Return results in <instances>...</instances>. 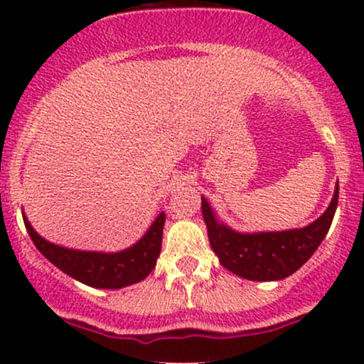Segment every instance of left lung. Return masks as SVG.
Instances as JSON below:
<instances>
[{
    "label": "left lung",
    "mask_w": 364,
    "mask_h": 364,
    "mask_svg": "<svg viewBox=\"0 0 364 364\" xmlns=\"http://www.w3.org/2000/svg\"><path fill=\"white\" fill-rule=\"evenodd\" d=\"M336 205L338 183L328 209L301 229L240 232L216 218L205 197H203V216L209 245L223 267L247 280L274 282L291 277L314 255L331 227Z\"/></svg>",
    "instance_id": "left-lung-1"
}]
</instances>
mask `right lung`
Listing matches in <instances>:
<instances>
[{
  "mask_svg": "<svg viewBox=\"0 0 364 364\" xmlns=\"http://www.w3.org/2000/svg\"><path fill=\"white\" fill-rule=\"evenodd\" d=\"M24 225L38 252L49 262L60 267L68 277L80 284L97 289H123L144 280L156 266L161 250L165 213L161 211L155 222L149 225L144 236L132 247L121 252H87L73 250L47 241L40 236L23 213Z\"/></svg>",
  "mask_w": 364,
  "mask_h": 364,
  "instance_id": "1",
  "label": "right lung"
}]
</instances>
